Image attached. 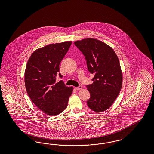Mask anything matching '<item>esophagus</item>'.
<instances>
[{
  "label": "esophagus",
  "mask_w": 154,
  "mask_h": 154,
  "mask_svg": "<svg viewBox=\"0 0 154 154\" xmlns=\"http://www.w3.org/2000/svg\"><path fill=\"white\" fill-rule=\"evenodd\" d=\"M82 89V86H79V87L75 88V89L76 90H81Z\"/></svg>",
  "instance_id": "34e87169"
}]
</instances>
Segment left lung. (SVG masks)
I'll list each match as a JSON object with an SVG mask.
<instances>
[{
	"instance_id": "left-lung-1",
	"label": "left lung",
	"mask_w": 154,
	"mask_h": 154,
	"mask_svg": "<svg viewBox=\"0 0 154 154\" xmlns=\"http://www.w3.org/2000/svg\"><path fill=\"white\" fill-rule=\"evenodd\" d=\"M82 52L89 72L94 75L93 84L86 86L90 94L88 106L102 112L112 105L121 90L122 74L119 58L112 47L94 38L74 42Z\"/></svg>"
}]
</instances>
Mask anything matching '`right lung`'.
<instances>
[{
  "mask_svg": "<svg viewBox=\"0 0 154 154\" xmlns=\"http://www.w3.org/2000/svg\"><path fill=\"white\" fill-rule=\"evenodd\" d=\"M71 44L72 41H66L39 48L33 52L27 63L26 91L33 103L47 115L56 116L64 111L72 93L73 87L66 86L62 80L56 81L60 63Z\"/></svg>",
  "mask_w": 154,
  "mask_h": 154,
  "instance_id": "right-lung-1",
  "label": "right lung"
}]
</instances>
